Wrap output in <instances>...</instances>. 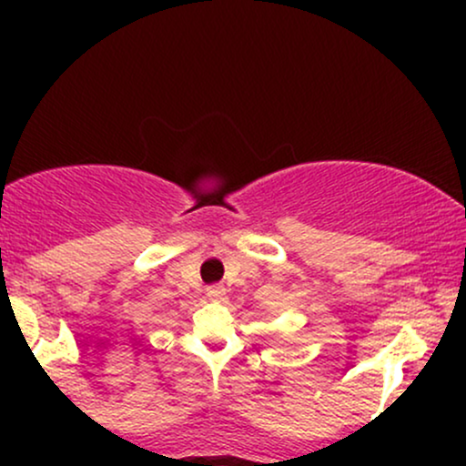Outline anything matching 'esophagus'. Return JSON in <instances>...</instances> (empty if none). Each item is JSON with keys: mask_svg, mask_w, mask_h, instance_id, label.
Here are the masks:
<instances>
[{"mask_svg": "<svg viewBox=\"0 0 466 466\" xmlns=\"http://www.w3.org/2000/svg\"><path fill=\"white\" fill-rule=\"evenodd\" d=\"M208 298H210L212 302H221V300H226V289H223L221 285H212V287H208Z\"/></svg>", "mask_w": 466, "mask_h": 466, "instance_id": "34e87169", "label": "esophagus"}]
</instances>
